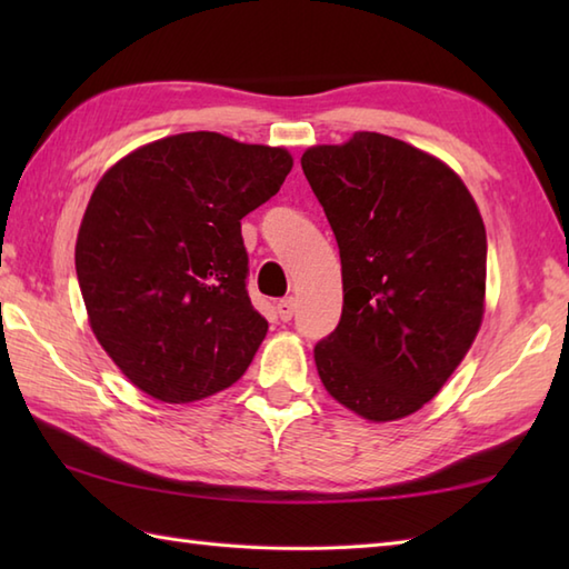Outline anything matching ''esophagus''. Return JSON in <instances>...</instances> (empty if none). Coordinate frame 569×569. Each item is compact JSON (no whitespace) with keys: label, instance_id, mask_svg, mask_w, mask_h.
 <instances>
[{"label":"esophagus","instance_id":"1","mask_svg":"<svg viewBox=\"0 0 569 569\" xmlns=\"http://www.w3.org/2000/svg\"><path fill=\"white\" fill-rule=\"evenodd\" d=\"M276 312H278V318H281V320H291L293 312H296V298L288 296V298L278 300V303H276Z\"/></svg>","mask_w":569,"mask_h":569}]
</instances>
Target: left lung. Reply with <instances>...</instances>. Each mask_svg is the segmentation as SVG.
<instances>
[{
	"label": "left lung",
	"instance_id": "obj_1",
	"mask_svg": "<svg viewBox=\"0 0 569 569\" xmlns=\"http://www.w3.org/2000/svg\"><path fill=\"white\" fill-rule=\"evenodd\" d=\"M340 247L342 318L316 345L325 389L386 422L426 406L485 318L487 229L450 166L357 131L300 159Z\"/></svg>",
	"mask_w": 569,
	"mask_h": 569
}]
</instances>
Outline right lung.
Returning <instances> with one entry per match:
<instances>
[{"label": "right lung", "mask_w": 569, "mask_h": 569, "mask_svg": "<svg viewBox=\"0 0 569 569\" xmlns=\"http://www.w3.org/2000/svg\"><path fill=\"white\" fill-rule=\"evenodd\" d=\"M291 168L286 149L186 131L102 176L76 271L94 337L137 389L190 403L247 371L269 322L247 293L241 217L273 198Z\"/></svg>", "instance_id": "1"}]
</instances>
